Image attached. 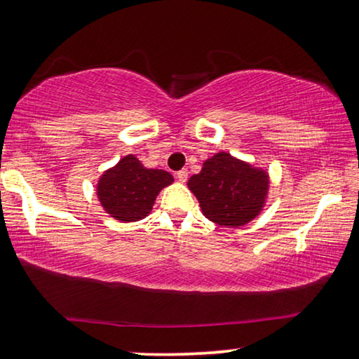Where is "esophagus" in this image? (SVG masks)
Returning a JSON list of instances; mask_svg holds the SVG:
<instances>
[{
    "instance_id": "esophagus-1",
    "label": "esophagus",
    "mask_w": 359,
    "mask_h": 359,
    "mask_svg": "<svg viewBox=\"0 0 359 359\" xmlns=\"http://www.w3.org/2000/svg\"><path fill=\"white\" fill-rule=\"evenodd\" d=\"M176 178H178L180 183H184V181L187 180V168H183V170H180V172H176Z\"/></svg>"
}]
</instances>
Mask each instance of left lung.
<instances>
[{
    "instance_id": "left-lung-1",
    "label": "left lung",
    "mask_w": 359,
    "mask_h": 359,
    "mask_svg": "<svg viewBox=\"0 0 359 359\" xmlns=\"http://www.w3.org/2000/svg\"><path fill=\"white\" fill-rule=\"evenodd\" d=\"M268 184L263 170L226 152L208 158L201 173L192 175L187 183L203 215L213 223L231 228L247 224L260 213Z\"/></svg>"
}]
</instances>
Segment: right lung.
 <instances>
[{"instance_id": "1", "label": "right lung", "mask_w": 359, "mask_h": 359, "mask_svg": "<svg viewBox=\"0 0 359 359\" xmlns=\"http://www.w3.org/2000/svg\"><path fill=\"white\" fill-rule=\"evenodd\" d=\"M172 181L168 172L144 168L136 157L126 156L101 176L97 197L110 217L136 222L152 210L157 194Z\"/></svg>"}]
</instances>
